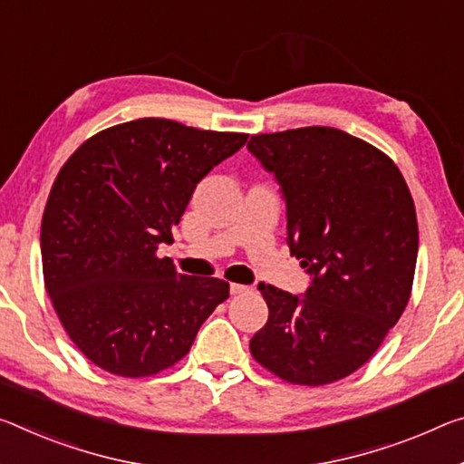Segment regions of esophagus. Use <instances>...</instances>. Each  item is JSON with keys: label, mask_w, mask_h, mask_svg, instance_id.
Listing matches in <instances>:
<instances>
[{"label": "esophagus", "mask_w": 464, "mask_h": 464, "mask_svg": "<svg viewBox=\"0 0 464 464\" xmlns=\"http://www.w3.org/2000/svg\"><path fill=\"white\" fill-rule=\"evenodd\" d=\"M229 291H231V295H244V293H249V291H252V286H247V285H237V283H231Z\"/></svg>", "instance_id": "obj_1"}]
</instances>
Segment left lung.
Listing matches in <instances>:
<instances>
[{
    "label": "left lung",
    "instance_id": "obj_1",
    "mask_svg": "<svg viewBox=\"0 0 464 464\" xmlns=\"http://www.w3.org/2000/svg\"><path fill=\"white\" fill-rule=\"evenodd\" d=\"M247 150L275 173L286 244L312 276L304 297L258 286L268 322L249 351L291 384L347 378L409 304L419 231L407 181L391 157L336 128L258 134Z\"/></svg>",
    "mask_w": 464,
    "mask_h": 464
}]
</instances>
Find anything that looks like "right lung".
Here are the masks:
<instances>
[{"mask_svg":"<svg viewBox=\"0 0 464 464\" xmlns=\"http://www.w3.org/2000/svg\"><path fill=\"white\" fill-rule=\"evenodd\" d=\"M246 142L144 117L88 138L60 169L41 223L43 278L65 333L101 370L146 378L175 365L229 297V283L179 275L157 252L198 181Z\"/></svg>","mask_w":464,"mask_h":464,"instance_id":"1","label":"right lung"}]
</instances>
